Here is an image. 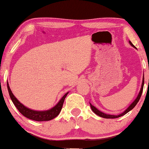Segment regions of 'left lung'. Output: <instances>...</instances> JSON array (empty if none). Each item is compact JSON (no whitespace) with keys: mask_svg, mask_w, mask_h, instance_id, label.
Listing matches in <instances>:
<instances>
[{"mask_svg":"<svg viewBox=\"0 0 149 149\" xmlns=\"http://www.w3.org/2000/svg\"><path fill=\"white\" fill-rule=\"evenodd\" d=\"M130 44L132 46L134 47V45L132 43V42H131V41H130ZM144 83V77H143V79H142V87H141V89H140V92H139V94H138V97H136V99L135 100H134V101L133 102V103H132V104L130 105V107H128L127 109H126L125 111L123 112V113H122L121 114H120V115H107V114H105V113H102V112L100 111L99 110H97V109H96V108H95V107H93V106L92 104H90V107H91V110H92L93 113L96 114L97 115H98V116H100V117H101L106 118V119H115V118L120 117H121V116H123V115H125L126 113H127L128 112H130V111H131V110L133 109L135 107V106H136V104H137V103L138 102V101H139V100H140V97H141V95H142V91H143Z\"/></svg>","mask_w":149,"mask_h":149,"instance_id":"left-lung-1","label":"left lung"}]
</instances>
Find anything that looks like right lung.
<instances>
[{
  "label": "right lung",
  "mask_w": 149,
  "mask_h": 149,
  "mask_svg": "<svg viewBox=\"0 0 149 149\" xmlns=\"http://www.w3.org/2000/svg\"><path fill=\"white\" fill-rule=\"evenodd\" d=\"M7 89L9 91V93L11 97L12 102L17 108L18 111L24 117L28 118V119L34 120L36 121H49L56 117L59 114H60L61 110H62L63 104H64V100L66 98L67 94L68 93H66L64 96L62 97V99L59 101V102L57 104L56 106H55L52 109L48 110L46 111H36L33 110L29 109L26 108L25 106H24L22 103H20L17 99L14 96V95L12 93V91L10 89L9 83L7 82Z\"/></svg>",
  "instance_id": "add662e5"
}]
</instances>
